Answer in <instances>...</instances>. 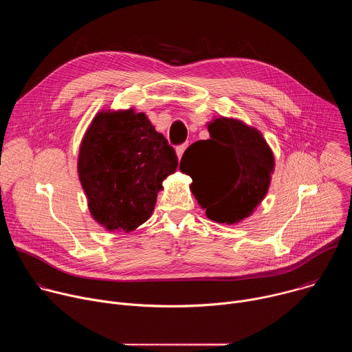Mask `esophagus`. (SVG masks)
I'll use <instances>...</instances> for the list:
<instances>
[{
    "instance_id": "1",
    "label": "esophagus",
    "mask_w": 352,
    "mask_h": 352,
    "mask_svg": "<svg viewBox=\"0 0 352 352\" xmlns=\"http://www.w3.org/2000/svg\"><path fill=\"white\" fill-rule=\"evenodd\" d=\"M186 146H188V143H184V144H179V146L177 147V156H178V159H181V157H182V155H184V152H185Z\"/></svg>"
}]
</instances>
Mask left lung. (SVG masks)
Here are the masks:
<instances>
[{
    "label": "left lung",
    "mask_w": 352,
    "mask_h": 352,
    "mask_svg": "<svg viewBox=\"0 0 352 352\" xmlns=\"http://www.w3.org/2000/svg\"><path fill=\"white\" fill-rule=\"evenodd\" d=\"M210 139L192 143L179 168L190 175V190L206 216L235 224L254 213L267 193L274 157L262 133L234 118L208 125Z\"/></svg>",
    "instance_id": "left-lung-1"
}]
</instances>
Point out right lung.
<instances>
[{"mask_svg": "<svg viewBox=\"0 0 352 352\" xmlns=\"http://www.w3.org/2000/svg\"><path fill=\"white\" fill-rule=\"evenodd\" d=\"M178 157L144 113L100 111L79 148L78 174L93 219L131 232L153 213L163 179Z\"/></svg>", "mask_w": 352, "mask_h": 352, "instance_id": "1", "label": "right lung"}]
</instances>
